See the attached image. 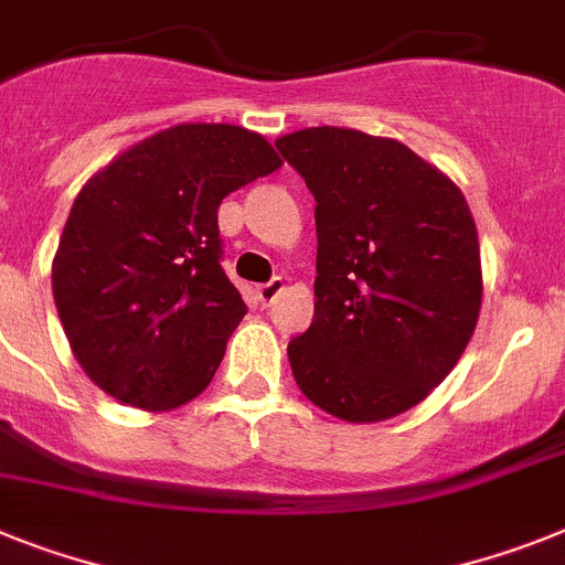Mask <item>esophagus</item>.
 Instances as JSON below:
<instances>
[{"instance_id": "obj_1", "label": "esophagus", "mask_w": 565, "mask_h": 565, "mask_svg": "<svg viewBox=\"0 0 565 565\" xmlns=\"http://www.w3.org/2000/svg\"><path fill=\"white\" fill-rule=\"evenodd\" d=\"M286 288V282H282V277H274L268 279V282H263V286H257V297L263 306H271L274 300H277V294Z\"/></svg>"}]
</instances>
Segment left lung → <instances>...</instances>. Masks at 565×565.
<instances>
[{"instance_id": "obj_1", "label": "left lung", "mask_w": 565, "mask_h": 565, "mask_svg": "<svg viewBox=\"0 0 565 565\" xmlns=\"http://www.w3.org/2000/svg\"><path fill=\"white\" fill-rule=\"evenodd\" d=\"M277 151L315 194V320L294 380L349 423L397 417L448 377L475 334L483 274L460 188L397 139L306 128Z\"/></svg>"}]
</instances>
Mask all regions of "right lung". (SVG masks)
I'll return each mask as SVG.
<instances>
[{"instance_id":"obj_1","label":"right lung","mask_w":565,"mask_h":565,"mask_svg":"<svg viewBox=\"0 0 565 565\" xmlns=\"http://www.w3.org/2000/svg\"><path fill=\"white\" fill-rule=\"evenodd\" d=\"M282 166L236 125H173L94 173L53 257L74 356L105 394L168 412L205 392L245 317L225 277L220 202Z\"/></svg>"}]
</instances>
